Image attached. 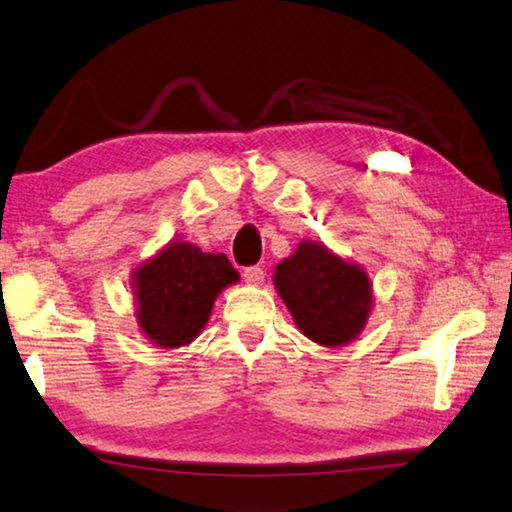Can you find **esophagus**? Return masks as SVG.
<instances>
[{"mask_svg":"<svg viewBox=\"0 0 512 512\" xmlns=\"http://www.w3.org/2000/svg\"><path fill=\"white\" fill-rule=\"evenodd\" d=\"M243 278H245L247 285L258 287V285L265 283V272L260 267H247L243 272Z\"/></svg>","mask_w":512,"mask_h":512,"instance_id":"esophagus-1","label":"esophagus"}]
</instances>
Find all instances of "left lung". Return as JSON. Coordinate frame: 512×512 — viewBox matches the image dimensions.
<instances>
[{"label":"left lung","instance_id":"left-lung-1","mask_svg":"<svg viewBox=\"0 0 512 512\" xmlns=\"http://www.w3.org/2000/svg\"><path fill=\"white\" fill-rule=\"evenodd\" d=\"M274 287L301 334L323 347L352 343L374 307L368 272L307 238L276 265Z\"/></svg>","mask_w":512,"mask_h":512}]
</instances>
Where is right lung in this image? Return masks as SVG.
<instances>
[{
	"instance_id": "right-lung-1",
	"label": "right lung",
	"mask_w": 512,
	"mask_h": 512,
	"mask_svg": "<svg viewBox=\"0 0 512 512\" xmlns=\"http://www.w3.org/2000/svg\"><path fill=\"white\" fill-rule=\"evenodd\" d=\"M238 281L225 254L173 238L131 272L140 334L160 350L189 345L205 330L220 292Z\"/></svg>"
}]
</instances>
